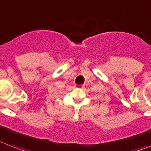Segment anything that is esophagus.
<instances>
[{
  "instance_id": "34e87169",
  "label": "esophagus",
  "mask_w": 151,
  "mask_h": 151,
  "mask_svg": "<svg viewBox=\"0 0 151 151\" xmlns=\"http://www.w3.org/2000/svg\"><path fill=\"white\" fill-rule=\"evenodd\" d=\"M76 87H77V88H82L83 86H82V85H76Z\"/></svg>"
}]
</instances>
